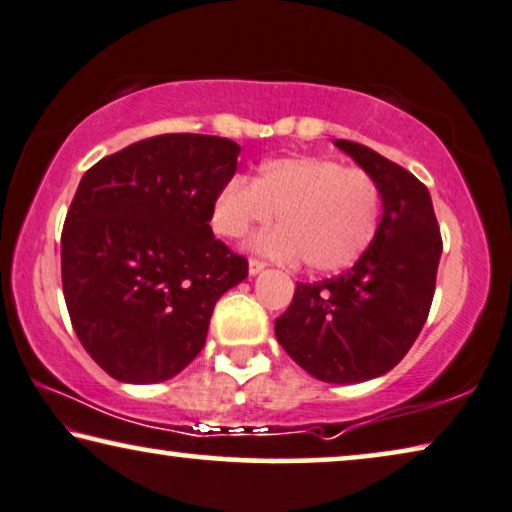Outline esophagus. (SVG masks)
I'll return each mask as SVG.
<instances>
[{"label":"esophagus","instance_id":"1","mask_svg":"<svg viewBox=\"0 0 512 512\" xmlns=\"http://www.w3.org/2000/svg\"><path fill=\"white\" fill-rule=\"evenodd\" d=\"M266 269L264 262H259V259H250L248 262V273L250 276H257V273H262Z\"/></svg>","mask_w":512,"mask_h":512}]
</instances>
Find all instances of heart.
Masks as SVG:
<instances>
[{
	"instance_id": "heart-1",
	"label": "heart",
	"mask_w": 512,
	"mask_h": 512,
	"mask_svg": "<svg viewBox=\"0 0 512 512\" xmlns=\"http://www.w3.org/2000/svg\"><path fill=\"white\" fill-rule=\"evenodd\" d=\"M278 215L271 232L250 246L259 253L308 269H348L376 239L383 218V190L362 169H348L331 157L292 155L259 164L253 185L232 178L211 206V225L225 239H243Z\"/></svg>"
}]
</instances>
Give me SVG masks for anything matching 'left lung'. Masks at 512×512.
<instances>
[{"label":"left lung","mask_w":512,"mask_h":512,"mask_svg":"<svg viewBox=\"0 0 512 512\" xmlns=\"http://www.w3.org/2000/svg\"><path fill=\"white\" fill-rule=\"evenodd\" d=\"M383 190L376 239L350 271L297 283L276 338L313 378L352 385L385 376L415 343L434 299L443 243L429 190L362 143L338 139Z\"/></svg>","instance_id":"8db88e82"}]
</instances>
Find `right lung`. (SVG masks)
I'll list each match as a JSON object with an SVG mask.
<instances>
[{"instance_id": "1", "label": "right lung", "mask_w": 512, "mask_h": 512, "mask_svg": "<svg viewBox=\"0 0 512 512\" xmlns=\"http://www.w3.org/2000/svg\"><path fill=\"white\" fill-rule=\"evenodd\" d=\"M241 146L208 134L132 143L85 171L62 229L71 325L111 378L153 385L206 343L215 301L248 262L213 236L215 194Z\"/></svg>"}]
</instances>
